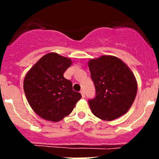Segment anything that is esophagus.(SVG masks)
Instances as JSON below:
<instances>
[{
  "mask_svg": "<svg viewBox=\"0 0 159 159\" xmlns=\"http://www.w3.org/2000/svg\"><path fill=\"white\" fill-rule=\"evenodd\" d=\"M81 96H82V98H85V92H84V90H81Z\"/></svg>",
  "mask_w": 159,
  "mask_h": 159,
  "instance_id": "1",
  "label": "esophagus"
}]
</instances>
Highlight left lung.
Masks as SVG:
<instances>
[{
  "instance_id": "left-lung-1",
  "label": "left lung",
  "mask_w": 159,
  "mask_h": 159,
  "mask_svg": "<svg viewBox=\"0 0 159 159\" xmlns=\"http://www.w3.org/2000/svg\"><path fill=\"white\" fill-rule=\"evenodd\" d=\"M95 97L89 99L92 113L105 121L125 115L137 94V83L129 67L114 56H102L89 62Z\"/></svg>"
}]
</instances>
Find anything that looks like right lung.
Wrapping results in <instances>:
<instances>
[{
  "label": "right lung",
  "mask_w": 159,
  "mask_h": 159,
  "mask_svg": "<svg viewBox=\"0 0 159 159\" xmlns=\"http://www.w3.org/2000/svg\"><path fill=\"white\" fill-rule=\"evenodd\" d=\"M71 65L68 57L56 53L43 56L30 69L24 81L28 102L40 117L59 121L68 116L81 98L72 89V82L64 77Z\"/></svg>",
  "instance_id": "1"
}]
</instances>
